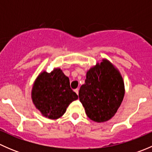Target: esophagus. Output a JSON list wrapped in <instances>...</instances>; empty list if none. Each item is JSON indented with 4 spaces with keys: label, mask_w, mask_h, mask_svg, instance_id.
<instances>
[{
    "label": "esophagus",
    "mask_w": 152,
    "mask_h": 152,
    "mask_svg": "<svg viewBox=\"0 0 152 152\" xmlns=\"http://www.w3.org/2000/svg\"><path fill=\"white\" fill-rule=\"evenodd\" d=\"M74 92L76 93V94L79 95V89L77 88V89H76V90H74Z\"/></svg>",
    "instance_id": "1"
}]
</instances>
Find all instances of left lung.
<instances>
[{
    "label": "left lung",
    "mask_w": 152,
    "mask_h": 152,
    "mask_svg": "<svg viewBox=\"0 0 152 152\" xmlns=\"http://www.w3.org/2000/svg\"><path fill=\"white\" fill-rule=\"evenodd\" d=\"M124 94L123 77L118 69L107 59L87 70L85 83L79 92L87 117L98 123L107 121L115 115Z\"/></svg>",
    "instance_id": "left-lung-1"
}]
</instances>
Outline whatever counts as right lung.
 Returning <instances> with one entry per match:
<instances>
[{
  "label": "right lung",
  "mask_w": 152,
  "mask_h": 152,
  "mask_svg": "<svg viewBox=\"0 0 152 152\" xmlns=\"http://www.w3.org/2000/svg\"><path fill=\"white\" fill-rule=\"evenodd\" d=\"M78 96L71 90L70 80L59 67L50 73L42 70L32 86L31 100L42 116L51 120L62 117Z\"/></svg>",
  "instance_id": "obj_1"
}]
</instances>
